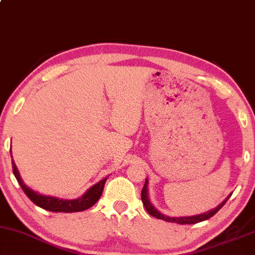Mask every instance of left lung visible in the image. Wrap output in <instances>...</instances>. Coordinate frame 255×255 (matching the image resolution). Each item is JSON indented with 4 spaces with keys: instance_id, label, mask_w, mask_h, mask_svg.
<instances>
[{
    "instance_id": "8db88e82",
    "label": "left lung",
    "mask_w": 255,
    "mask_h": 255,
    "mask_svg": "<svg viewBox=\"0 0 255 255\" xmlns=\"http://www.w3.org/2000/svg\"><path fill=\"white\" fill-rule=\"evenodd\" d=\"M147 186H148V180L146 179V182H144L142 191H141V199H142V203H143L144 207H146L147 212L149 213L150 215H152V217L160 219V220H164V221H167V222H175V223H179V225H194V223L207 220V219L213 217V215L217 213L223 205L226 204V202L228 201V198L230 196L229 195L228 197H227L220 205H218L213 210H210L209 212H205V213H202V214H198V215H193V217H179V218L175 217V218H172V217H167V215L160 213L159 211L151 204V202L149 201V197H148V188H147Z\"/></svg>"
}]
</instances>
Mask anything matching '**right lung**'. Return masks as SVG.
I'll list each match as a JSON object with an SVG mask.
<instances>
[{"label": "right lung", "mask_w": 255, "mask_h": 255, "mask_svg": "<svg viewBox=\"0 0 255 255\" xmlns=\"http://www.w3.org/2000/svg\"><path fill=\"white\" fill-rule=\"evenodd\" d=\"M11 152V150H10ZM12 157V155H11ZM12 170L13 174L19 185H20L23 193L27 195L30 201H32L35 205L42 207L46 211H51V212H65V213H72V212H81V211L88 210L92 205H95L98 199L100 198L101 194L104 191L105 182L107 178L100 180L99 182L93 185L90 189L85 193L83 196L76 199H62L58 197H52V196H45L42 194H38L33 189H30L28 186L25 185L22 179L19 174V171L17 166H15L14 160L12 159Z\"/></svg>", "instance_id": "1"}]
</instances>
